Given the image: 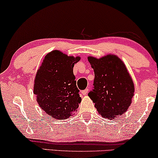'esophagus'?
Wrapping results in <instances>:
<instances>
[{
  "instance_id": "34e87169",
  "label": "esophagus",
  "mask_w": 158,
  "mask_h": 158,
  "mask_svg": "<svg viewBox=\"0 0 158 158\" xmlns=\"http://www.w3.org/2000/svg\"><path fill=\"white\" fill-rule=\"evenodd\" d=\"M88 88H86V89H85V90H81V94H83V95H86L88 94Z\"/></svg>"
}]
</instances>
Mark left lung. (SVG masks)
Here are the masks:
<instances>
[{
	"label": "left lung",
	"instance_id": "obj_1",
	"mask_svg": "<svg viewBox=\"0 0 158 158\" xmlns=\"http://www.w3.org/2000/svg\"><path fill=\"white\" fill-rule=\"evenodd\" d=\"M94 70V89L88 96L103 117L113 118L128 109L135 86L124 64L118 57L108 55L100 59L88 57Z\"/></svg>",
	"mask_w": 158,
	"mask_h": 158
}]
</instances>
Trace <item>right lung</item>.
<instances>
[{
    "instance_id": "right-lung-1",
    "label": "right lung",
    "mask_w": 158,
    "mask_h": 158,
    "mask_svg": "<svg viewBox=\"0 0 158 158\" xmlns=\"http://www.w3.org/2000/svg\"><path fill=\"white\" fill-rule=\"evenodd\" d=\"M79 60L54 50L45 56L36 73L34 94L42 109L54 118H68L79 106L81 98L73 74Z\"/></svg>"
}]
</instances>
